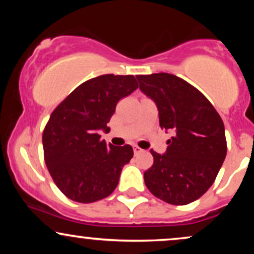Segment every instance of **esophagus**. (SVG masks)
Returning a JSON list of instances; mask_svg holds the SVG:
<instances>
[{
  "label": "esophagus",
  "instance_id": "1",
  "mask_svg": "<svg viewBox=\"0 0 254 254\" xmlns=\"http://www.w3.org/2000/svg\"><path fill=\"white\" fill-rule=\"evenodd\" d=\"M142 151V149L139 147H137V145H135V147H133V153H135V155H137V154H139Z\"/></svg>",
  "mask_w": 254,
  "mask_h": 254
}]
</instances>
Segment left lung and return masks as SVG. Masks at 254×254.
<instances>
[{
  "label": "left lung",
  "mask_w": 254,
  "mask_h": 254,
  "mask_svg": "<svg viewBox=\"0 0 254 254\" xmlns=\"http://www.w3.org/2000/svg\"><path fill=\"white\" fill-rule=\"evenodd\" d=\"M139 89L154 101L160 127L171 131L165 154L150 150L154 164L144 183L154 196L173 205H185L203 196L227 154L220 115L199 90L167 72L137 75Z\"/></svg>",
  "instance_id": "8db88e82"
}]
</instances>
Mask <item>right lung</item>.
Masks as SVG:
<instances>
[{"label":"right lung","instance_id":"1","mask_svg":"<svg viewBox=\"0 0 254 254\" xmlns=\"http://www.w3.org/2000/svg\"><path fill=\"white\" fill-rule=\"evenodd\" d=\"M137 88L133 75H101L80 84L51 113L43 132L44 159L69 199L93 203L117 188L132 147L106 144L99 132L110 130L116 105Z\"/></svg>","mask_w":254,"mask_h":254}]
</instances>
